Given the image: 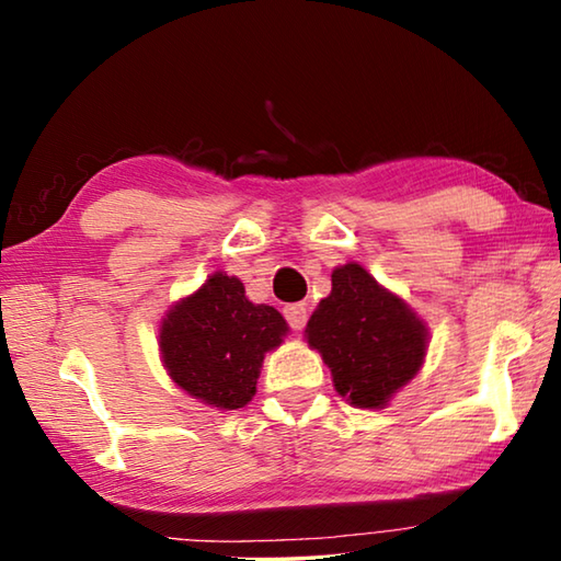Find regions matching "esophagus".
Instances as JSON below:
<instances>
[{
  "instance_id": "esophagus-1",
  "label": "esophagus",
  "mask_w": 561,
  "mask_h": 561,
  "mask_svg": "<svg viewBox=\"0 0 561 561\" xmlns=\"http://www.w3.org/2000/svg\"><path fill=\"white\" fill-rule=\"evenodd\" d=\"M307 304H301V301H297V304H287V307H284V319L289 321V327L294 329V331H301L304 327H307Z\"/></svg>"
}]
</instances>
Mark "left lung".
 <instances>
[{
    "mask_svg": "<svg viewBox=\"0 0 561 561\" xmlns=\"http://www.w3.org/2000/svg\"><path fill=\"white\" fill-rule=\"evenodd\" d=\"M307 339L351 405L381 408L417 374L428 331L364 267L344 264L331 274V294L311 314Z\"/></svg>",
    "mask_w": 561,
    "mask_h": 561,
    "instance_id": "left-lung-1",
    "label": "left lung"
}]
</instances>
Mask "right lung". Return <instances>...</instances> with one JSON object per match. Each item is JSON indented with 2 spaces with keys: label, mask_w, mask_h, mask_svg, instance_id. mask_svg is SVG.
Masks as SVG:
<instances>
[{
  "label": "right lung",
  "mask_w": 561,
  "mask_h": 561,
  "mask_svg": "<svg viewBox=\"0 0 561 561\" xmlns=\"http://www.w3.org/2000/svg\"><path fill=\"white\" fill-rule=\"evenodd\" d=\"M284 334L287 321L277 309L252 304L240 279L217 272L168 311L160 351L180 388L207 405L234 411L257 391L262 358Z\"/></svg>",
  "instance_id": "obj_1"
}]
</instances>
